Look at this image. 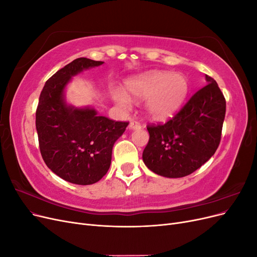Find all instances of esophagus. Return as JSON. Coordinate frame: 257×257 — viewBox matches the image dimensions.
Segmentation results:
<instances>
[{
  "label": "esophagus",
  "instance_id": "esophagus-1",
  "mask_svg": "<svg viewBox=\"0 0 257 257\" xmlns=\"http://www.w3.org/2000/svg\"><path fill=\"white\" fill-rule=\"evenodd\" d=\"M128 127L131 130H138V128L142 127V125H141V123L137 122V121H131Z\"/></svg>",
  "mask_w": 257,
  "mask_h": 257
}]
</instances>
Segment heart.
I'll use <instances>...</instances> for the list:
<instances>
[{
    "instance_id": "1",
    "label": "heart",
    "mask_w": 257,
    "mask_h": 257,
    "mask_svg": "<svg viewBox=\"0 0 257 257\" xmlns=\"http://www.w3.org/2000/svg\"><path fill=\"white\" fill-rule=\"evenodd\" d=\"M125 90L136 100L148 99V116L162 122L173 118L181 109L189 94L190 83L182 74L153 71L127 80ZM114 99L124 108L130 106V100L124 95H114Z\"/></svg>"
}]
</instances>
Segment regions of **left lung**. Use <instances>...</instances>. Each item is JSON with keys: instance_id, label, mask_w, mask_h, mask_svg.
Segmentation results:
<instances>
[{"instance_id": "8db88e82", "label": "left lung", "mask_w": 257, "mask_h": 257, "mask_svg": "<svg viewBox=\"0 0 257 257\" xmlns=\"http://www.w3.org/2000/svg\"><path fill=\"white\" fill-rule=\"evenodd\" d=\"M207 84L165 124L148 125L149 142L143 160L151 172L181 178L195 172L212 157L221 142L226 102L216 81Z\"/></svg>"}]
</instances>
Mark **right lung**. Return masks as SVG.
<instances>
[{"mask_svg": "<svg viewBox=\"0 0 257 257\" xmlns=\"http://www.w3.org/2000/svg\"><path fill=\"white\" fill-rule=\"evenodd\" d=\"M104 62L78 58L46 81L36 109V131L46 165L65 181L93 184L110 167L112 147L128 122L98 115L94 108L67 105L64 90L72 77Z\"/></svg>", "mask_w": 257, "mask_h": 257, "instance_id": "add662e5", "label": "right lung"}]
</instances>
